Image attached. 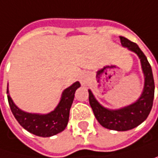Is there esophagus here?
<instances>
[{"label": "esophagus", "instance_id": "34e87169", "mask_svg": "<svg viewBox=\"0 0 158 158\" xmlns=\"http://www.w3.org/2000/svg\"><path fill=\"white\" fill-rule=\"evenodd\" d=\"M88 75L87 74H82L81 76V82L82 83V84H85V83H87V81H88Z\"/></svg>", "mask_w": 158, "mask_h": 158}]
</instances>
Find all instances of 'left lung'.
<instances>
[{
    "label": "left lung",
    "instance_id": "obj_1",
    "mask_svg": "<svg viewBox=\"0 0 158 158\" xmlns=\"http://www.w3.org/2000/svg\"><path fill=\"white\" fill-rule=\"evenodd\" d=\"M120 40L123 47L135 52L140 59L144 74L143 92L135 103L119 110H109L101 106L91 90H89V102L96 120L101 126L110 130L127 131L133 129L147 119L153 107L155 81L151 65L139 46L123 36H120Z\"/></svg>",
    "mask_w": 158,
    "mask_h": 158
}]
</instances>
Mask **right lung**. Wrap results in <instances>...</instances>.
Returning <instances> with one entry per match:
<instances>
[{"label": "right lung", "mask_w": 158, "mask_h": 158, "mask_svg": "<svg viewBox=\"0 0 158 158\" xmlns=\"http://www.w3.org/2000/svg\"><path fill=\"white\" fill-rule=\"evenodd\" d=\"M80 86L81 83L77 81L66 88L62 94L58 106L48 114L29 113L19 109L10 97L7 86L8 103L11 111L24 129L39 137H51L65 129L69 120V111L74 100L75 92Z\"/></svg>", "instance_id": "1"}]
</instances>
